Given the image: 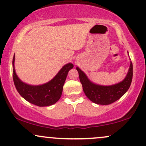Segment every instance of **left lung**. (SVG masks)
I'll use <instances>...</instances> for the list:
<instances>
[{
    "instance_id": "left-lung-1",
    "label": "left lung",
    "mask_w": 146,
    "mask_h": 146,
    "mask_svg": "<svg viewBox=\"0 0 146 146\" xmlns=\"http://www.w3.org/2000/svg\"><path fill=\"white\" fill-rule=\"evenodd\" d=\"M84 93L91 101L96 104H110L119 100L129 89L133 79V63H131L126 78L121 83L111 86H101L92 83L82 70L76 68Z\"/></svg>"
}]
</instances>
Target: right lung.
Returning a JSON list of instances; mask_svg holds the SVG:
<instances>
[{
	"mask_svg": "<svg viewBox=\"0 0 146 146\" xmlns=\"http://www.w3.org/2000/svg\"><path fill=\"white\" fill-rule=\"evenodd\" d=\"M15 55L13 58V79L18 93L30 103L39 106L47 107L56 103L61 98L63 87L67 75L74 66L68 63L61 68L59 73L48 83L38 86L27 85L18 78L14 70Z\"/></svg>",
	"mask_w": 146,
	"mask_h": 146,
	"instance_id": "1",
	"label": "right lung"
}]
</instances>
